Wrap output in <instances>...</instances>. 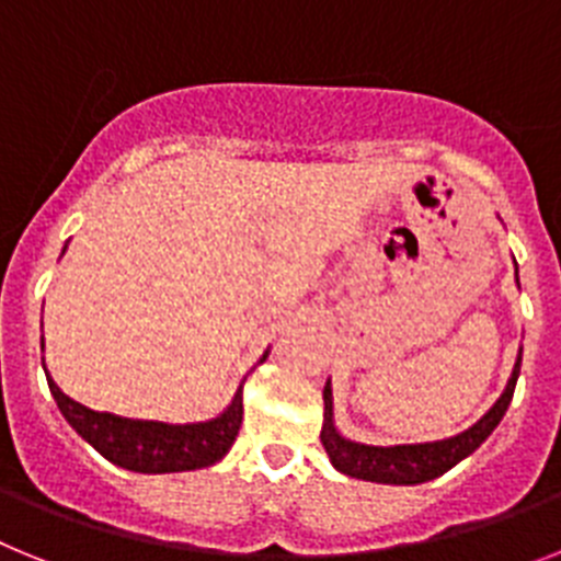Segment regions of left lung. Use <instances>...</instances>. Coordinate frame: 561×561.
I'll return each mask as SVG.
<instances>
[{
	"label": "left lung",
	"instance_id": "8db88e82",
	"mask_svg": "<svg viewBox=\"0 0 561 561\" xmlns=\"http://www.w3.org/2000/svg\"><path fill=\"white\" fill-rule=\"evenodd\" d=\"M516 285H519V274H516ZM519 367H523V347H519V355H516L514 373H511L508 383H505L503 396L496 398L494 407L474 426H469L455 437H443V440L401 443V446H373V443H358L341 435L333 417V387L328 381L324 383V396H321L324 398L321 446L328 451L333 469L341 471V474L355 477V480H369V483L383 485L428 483V480H435V477L455 469L457 462L466 460L471 451L483 446L485 437L496 428V423L503 421L505 409H508L511 398H514Z\"/></svg>",
	"mask_w": 561,
	"mask_h": 561
}]
</instances>
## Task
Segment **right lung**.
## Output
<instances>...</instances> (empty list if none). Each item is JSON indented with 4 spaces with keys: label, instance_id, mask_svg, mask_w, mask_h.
<instances>
[{
    "label": "right lung",
    "instance_id": "obj_1",
    "mask_svg": "<svg viewBox=\"0 0 561 561\" xmlns=\"http://www.w3.org/2000/svg\"><path fill=\"white\" fill-rule=\"evenodd\" d=\"M67 251V245H65ZM45 347V339H42ZM267 353L260 358L265 362ZM47 387L56 398L65 421L76 428L78 435L90 443L92 449L104 455L106 460L126 471L138 474H174V471H194L214 466L228 455L242 423V383L233 392L231 403L211 421L199 423H165V421H140V417L112 415V412H95L84 403L65 396L58 383L47 373Z\"/></svg>",
    "mask_w": 561,
    "mask_h": 561
}]
</instances>
